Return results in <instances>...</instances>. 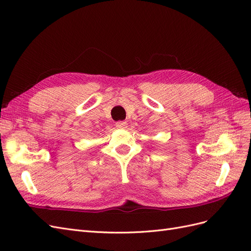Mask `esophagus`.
Segmentation results:
<instances>
[{
	"label": "esophagus",
	"instance_id": "esophagus-1",
	"mask_svg": "<svg viewBox=\"0 0 251 251\" xmlns=\"http://www.w3.org/2000/svg\"><path fill=\"white\" fill-rule=\"evenodd\" d=\"M127 126L126 121H117L116 123V127L117 128H126Z\"/></svg>",
	"mask_w": 251,
	"mask_h": 251
}]
</instances>
